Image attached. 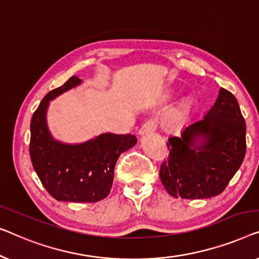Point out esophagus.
Segmentation results:
<instances>
[{
  "label": "esophagus",
  "mask_w": 259,
  "mask_h": 259,
  "mask_svg": "<svg viewBox=\"0 0 259 259\" xmlns=\"http://www.w3.org/2000/svg\"><path fill=\"white\" fill-rule=\"evenodd\" d=\"M156 128H157V122H156L155 119H149V121H147L143 125H142V128L140 129V135L143 136V135L154 133Z\"/></svg>",
  "instance_id": "1"
}]
</instances>
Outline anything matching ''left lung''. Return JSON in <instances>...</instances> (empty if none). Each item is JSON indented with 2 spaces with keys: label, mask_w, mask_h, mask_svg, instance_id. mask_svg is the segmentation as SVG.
Returning a JSON list of instances; mask_svg holds the SVG:
<instances>
[{
  "label": "left lung",
  "mask_w": 259,
  "mask_h": 259,
  "mask_svg": "<svg viewBox=\"0 0 259 259\" xmlns=\"http://www.w3.org/2000/svg\"><path fill=\"white\" fill-rule=\"evenodd\" d=\"M245 121L238 102L223 88L202 119L169 137V161L159 177L175 198L204 199L223 192L246 151Z\"/></svg>",
  "instance_id": "left-lung-1"
}]
</instances>
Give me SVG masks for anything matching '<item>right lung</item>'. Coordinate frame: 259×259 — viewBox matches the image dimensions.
<instances>
[{"label": "right lung", "instance_id": "obj_1", "mask_svg": "<svg viewBox=\"0 0 259 259\" xmlns=\"http://www.w3.org/2000/svg\"><path fill=\"white\" fill-rule=\"evenodd\" d=\"M72 76L39 103L30 123V158L46 190L57 201L95 203L111 190L116 162L137 143L134 135L101 134L82 143H64L53 137L47 122L50 101L82 84Z\"/></svg>", "mask_w": 259, "mask_h": 259}]
</instances>
